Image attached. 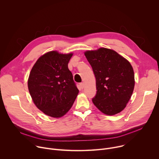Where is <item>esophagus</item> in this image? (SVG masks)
Returning a JSON list of instances; mask_svg holds the SVG:
<instances>
[{"instance_id":"34e87169","label":"esophagus","mask_w":159,"mask_h":159,"mask_svg":"<svg viewBox=\"0 0 159 159\" xmlns=\"http://www.w3.org/2000/svg\"><path fill=\"white\" fill-rule=\"evenodd\" d=\"M80 88L81 89H84V84L83 83V82H82V83H80Z\"/></svg>"}]
</instances>
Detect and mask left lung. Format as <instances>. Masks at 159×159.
<instances>
[{
    "label": "left lung",
    "mask_w": 159,
    "mask_h": 159,
    "mask_svg": "<svg viewBox=\"0 0 159 159\" xmlns=\"http://www.w3.org/2000/svg\"><path fill=\"white\" fill-rule=\"evenodd\" d=\"M84 54L96 79L98 90L93 99L94 104L108 116L121 112L129 101L134 87L131 65L116 52L109 48L87 50Z\"/></svg>",
    "instance_id": "left-lung-1"
}]
</instances>
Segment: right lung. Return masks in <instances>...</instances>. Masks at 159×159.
<instances>
[{"mask_svg": "<svg viewBox=\"0 0 159 159\" xmlns=\"http://www.w3.org/2000/svg\"><path fill=\"white\" fill-rule=\"evenodd\" d=\"M73 53L50 51L36 61L28 80L30 94L44 114L58 118L72 107L79 90L68 68Z\"/></svg>", "mask_w": 159, "mask_h": 159, "instance_id": "obj_1", "label": "right lung"}]
</instances>
